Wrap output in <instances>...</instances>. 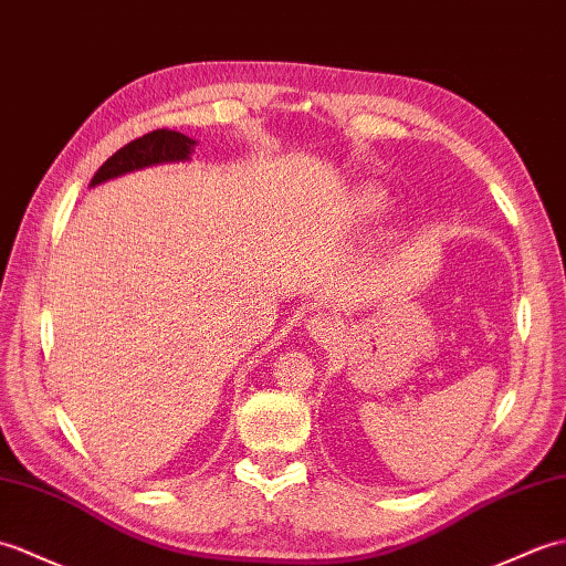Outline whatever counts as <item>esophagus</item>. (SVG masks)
<instances>
[{
	"label": "esophagus",
	"instance_id": "1",
	"mask_svg": "<svg viewBox=\"0 0 566 566\" xmlns=\"http://www.w3.org/2000/svg\"><path fill=\"white\" fill-rule=\"evenodd\" d=\"M307 334L315 338V342L326 344V342H332V338H336L338 322L329 315H322V312H319V315L307 319Z\"/></svg>",
	"mask_w": 566,
	"mask_h": 566
}]
</instances>
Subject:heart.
I'll return each instance as SVG.
<instances>
[{
	"instance_id": "1",
	"label": "heart",
	"mask_w": 566,
	"mask_h": 566,
	"mask_svg": "<svg viewBox=\"0 0 566 566\" xmlns=\"http://www.w3.org/2000/svg\"><path fill=\"white\" fill-rule=\"evenodd\" d=\"M387 210H389V198L382 191H375V188H368V191H363L356 198V218L360 222L380 220Z\"/></svg>"
}]
</instances>
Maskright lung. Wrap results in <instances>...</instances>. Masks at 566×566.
I'll return each instance as SVG.
<instances>
[{"instance_id":"add662e5","label":"right lung","mask_w":566,"mask_h":566,"mask_svg":"<svg viewBox=\"0 0 566 566\" xmlns=\"http://www.w3.org/2000/svg\"><path fill=\"white\" fill-rule=\"evenodd\" d=\"M196 140L177 130H153L137 140L120 147L116 155L108 157L102 169L94 174L90 188L102 186L111 179L125 177V174L140 171L157 165H174V161H188L196 149Z\"/></svg>"}]
</instances>
